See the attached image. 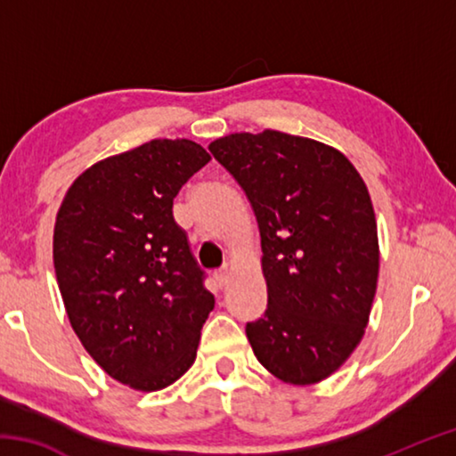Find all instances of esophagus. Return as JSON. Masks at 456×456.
I'll return each instance as SVG.
<instances>
[{"label":"esophagus","mask_w":456,"mask_h":456,"mask_svg":"<svg viewBox=\"0 0 456 456\" xmlns=\"http://www.w3.org/2000/svg\"><path fill=\"white\" fill-rule=\"evenodd\" d=\"M229 277H231L229 269H221V272L215 273V281H217V285L223 289V288H225V285L229 283Z\"/></svg>","instance_id":"esophagus-1"}]
</instances>
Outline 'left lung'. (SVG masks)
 I'll return each instance as SVG.
<instances>
[{
    "mask_svg": "<svg viewBox=\"0 0 456 456\" xmlns=\"http://www.w3.org/2000/svg\"><path fill=\"white\" fill-rule=\"evenodd\" d=\"M209 151L256 213L264 318L245 328L256 358L297 386L326 380L364 338L380 247L364 179L334 146L280 130L235 133Z\"/></svg>",
    "mask_w": 456,
    "mask_h": 456,
    "instance_id": "left-lung-1",
    "label": "left lung"
}]
</instances>
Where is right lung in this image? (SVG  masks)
<instances>
[{
  "label": "right lung",
  "mask_w": 456,
  "mask_h": 456,
  "mask_svg": "<svg viewBox=\"0 0 456 456\" xmlns=\"http://www.w3.org/2000/svg\"><path fill=\"white\" fill-rule=\"evenodd\" d=\"M211 160L187 138H154L86 168L61 200L53 269L72 330L108 376L163 390L197 358L215 307L173 199Z\"/></svg>",
  "instance_id": "obj_1"
}]
</instances>
